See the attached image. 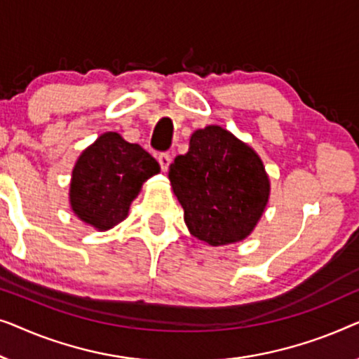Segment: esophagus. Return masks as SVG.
Instances as JSON below:
<instances>
[{
	"instance_id": "34e87169",
	"label": "esophagus",
	"mask_w": 359,
	"mask_h": 359,
	"mask_svg": "<svg viewBox=\"0 0 359 359\" xmlns=\"http://www.w3.org/2000/svg\"><path fill=\"white\" fill-rule=\"evenodd\" d=\"M158 161H159L161 169H163L164 172H165V170L169 169L170 163H172V156H170L169 153H161V154H159V158H158Z\"/></svg>"
}]
</instances>
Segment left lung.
<instances>
[{
    "label": "left lung",
    "mask_w": 359,
    "mask_h": 359,
    "mask_svg": "<svg viewBox=\"0 0 359 359\" xmlns=\"http://www.w3.org/2000/svg\"><path fill=\"white\" fill-rule=\"evenodd\" d=\"M184 219L210 245L244 241L264 215L270 179L259 154L219 125L196 130L169 168Z\"/></svg>",
    "instance_id": "obj_1"
}]
</instances>
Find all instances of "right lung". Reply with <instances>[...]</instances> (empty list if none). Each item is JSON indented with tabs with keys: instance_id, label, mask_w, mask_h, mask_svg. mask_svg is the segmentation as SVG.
<instances>
[{
	"instance_id": "1",
	"label": "right lung",
	"mask_w": 359,
	"mask_h": 359,
	"mask_svg": "<svg viewBox=\"0 0 359 359\" xmlns=\"http://www.w3.org/2000/svg\"><path fill=\"white\" fill-rule=\"evenodd\" d=\"M161 170L140 144L115 131L100 135L74 164L69 205L74 215L97 231L112 229L128 216L141 185Z\"/></svg>"
}]
</instances>
